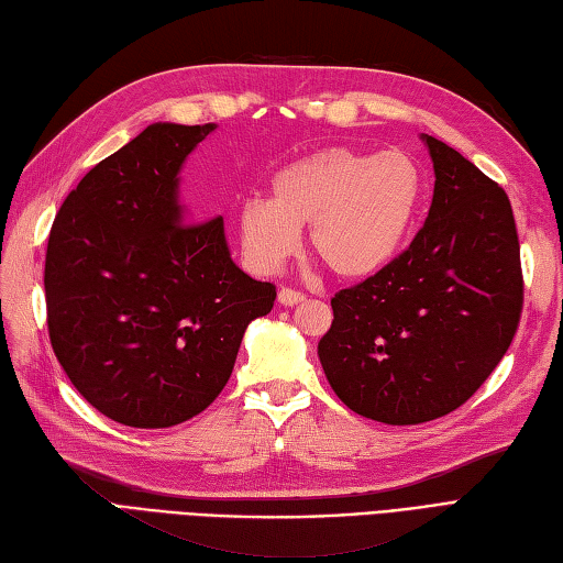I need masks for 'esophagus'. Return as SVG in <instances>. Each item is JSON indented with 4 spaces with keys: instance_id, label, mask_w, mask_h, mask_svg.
<instances>
[{
    "instance_id": "obj_1",
    "label": "esophagus",
    "mask_w": 563,
    "mask_h": 563,
    "mask_svg": "<svg viewBox=\"0 0 563 563\" xmlns=\"http://www.w3.org/2000/svg\"><path fill=\"white\" fill-rule=\"evenodd\" d=\"M277 298H279L282 306H298L301 301H306V296L301 291L289 289V286H284V289H279Z\"/></svg>"
}]
</instances>
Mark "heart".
<instances>
[{
  "mask_svg": "<svg viewBox=\"0 0 563 563\" xmlns=\"http://www.w3.org/2000/svg\"><path fill=\"white\" fill-rule=\"evenodd\" d=\"M421 199V170L407 154L322 148L284 166L272 178V199L247 197L235 223L260 272L289 260L310 227V250L322 265L340 279L364 282L407 247Z\"/></svg>",
  "mask_w": 563,
  "mask_h": 563,
  "instance_id": "obj_1",
  "label": "heart"
}]
</instances>
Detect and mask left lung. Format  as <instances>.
<instances>
[{
    "label": "left lung",
    "mask_w": 563,
    "mask_h": 563,
    "mask_svg": "<svg viewBox=\"0 0 563 563\" xmlns=\"http://www.w3.org/2000/svg\"><path fill=\"white\" fill-rule=\"evenodd\" d=\"M433 199L415 241L376 277L332 298L318 356L356 415L409 427L451 415L508 352L522 269L508 195L455 148L421 134Z\"/></svg>",
    "instance_id": "left-lung-1"
}]
</instances>
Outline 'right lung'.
<instances>
[{
	"label": "right lung",
	"instance_id": "add662e5",
	"mask_svg": "<svg viewBox=\"0 0 563 563\" xmlns=\"http://www.w3.org/2000/svg\"><path fill=\"white\" fill-rule=\"evenodd\" d=\"M214 130L148 124L86 173L49 229V342L86 402L124 427L205 411L277 298L231 260L221 217L195 224L180 202L185 158Z\"/></svg>",
	"mask_w": 563,
	"mask_h": 563
}]
</instances>
